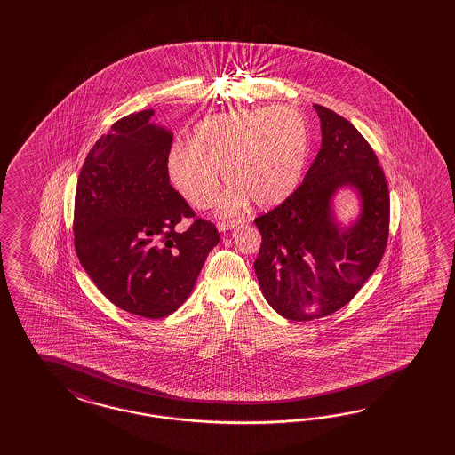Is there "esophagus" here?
<instances>
[{"instance_id": "1", "label": "esophagus", "mask_w": 455, "mask_h": 455, "mask_svg": "<svg viewBox=\"0 0 455 455\" xmlns=\"http://www.w3.org/2000/svg\"><path fill=\"white\" fill-rule=\"evenodd\" d=\"M236 223H238V220L219 221V230H220V232H225V230H232Z\"/></svg>"}]
</instances>
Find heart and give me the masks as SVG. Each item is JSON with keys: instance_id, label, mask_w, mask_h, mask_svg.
I'll return each instance as SVG.
<instances>
[{"instance_id": "b5f03b06", "label": "heart", "mask_w": 455, "mask_h": 455, "mask_svg": "<svg viewBox=\"0 0 455 455\" xmlns=\"http://www.w3.org/2000/svg\"><path fill=\"white\" fill-rule=\"evenodd\" d=\"M310 135L302 115L289 107L235 110L202 120L192 141L177 143L166 156L168 177L195 208H207L220 192L221 168L234 183L221 213L250 198L260 207L285 200L307 162Z\"/></svg>"}]
</instances>
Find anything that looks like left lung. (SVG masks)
Here are the masks:
<instances>
[{
	"mask_svg": "<svg viewBox=\"0 0 455 455\" xmlns=\"http://www.w3.org/2000/svg\"><path fill=\"white\" fill-rule=\"evenodd\" d=\"M322 147L302 185L255 219L262 245L253 263L260 289L282 317H327L350 302L384 257L390 195L377 155L357 128L322 105ZM344 186L361 198L359 219L340 228L331 208Z\"/></svg>",
	"mask_w": 455,
	"mask_h": 455,
	"instance_id": "left-lung-1",
	"label": "left lung"
}]
</instances>
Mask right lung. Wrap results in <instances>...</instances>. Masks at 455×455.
Returning a JSON list of instances; mask_svg holds the SVG:
<instances>
[{"label":"right lung","instance_id":"obj_1","mask_svg":"<svg viewBox=\"0 0 455 455\" xmlns=\"http://www.w3.org/2000/svg\"><path fill=\"white\" fill-rule=\"evenodd\" d=\"M152 116L132 113L98 138L78 177L73 234L83 268L113 305L164 318L188 299L220 235L204 219L176 230L195 212L170 185L173 133Z\"/></svg>","mask_w":455,"mask_h":455}]
</instances>
